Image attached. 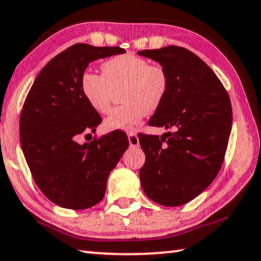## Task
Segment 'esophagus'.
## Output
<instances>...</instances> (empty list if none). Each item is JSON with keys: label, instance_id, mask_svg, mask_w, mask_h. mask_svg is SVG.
<instances>
[{"label": "esophagus", "instance_id": "esophagus-1", "mask_svg": "<svg viewBox=\"0 0 261 261\" xmlns=\"http://www.w3.org/2000/svg\"><path fill=\"white\" fill-rule=\"evenodd\" d=\"M128 141H129V147L130 148H136L140 146V141L138 135L135 133H129L128 134Z\"/></svg>", "mask_w": 261, "mask_h": 261}]
</instances>
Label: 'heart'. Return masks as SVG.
Listing matches in <instances>:
<instances>
[{
  "mask_svg": "<svg viewBox=\"0 0 261 261\" xmlns=\"http://www.w3.org/2000/svg\"><path fill=\"white\" fill-rule=\"evenodd\" d=\"M102 74L90 70L81 77V90L93 110L108 112L114 90H122L125 104L112 109L105 118L108 129L130 130L146 117L155 112L168 95V71L147 59L126 53L113 57L101 65Z\"/></svg>",
  "mask_w": 261,
  "mask_h": 261,
  "instance_id": "heart-1",
  "label": "heart"
}]
</instances>
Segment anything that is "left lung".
I'll use <instances>...</instances> for the list:
<instances>
[{"label": "left lung", "instance_id": "obj_1", "mask_svg": "<svg viewBox=\"0 0 261 261\" xmlns=\"http://www.w3.org/2000/svg\"><path fill=\"white\" fill-rule=\"evenodd\" d=\"M168 71V95L149 120L162 136L140 134L146 155L141 186L166 207L190 202L214 180L223 163L232 126L228 92L198 55L179 46L138 52Z\"/></svg>", "mask_w": 261, "mask_h": 261}]
</instances>
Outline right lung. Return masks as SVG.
I'll return each mask as SVG.
<instances>
[{
    "instance_id": "right-lung-1",
    "label": "right lung",
    "mask_w": 261,
    "mask_h": 261,
    "mask_svg": "<svg viewBox=\"0 0 261 261\" xmlns=\"http://www.w3.org/2000/svg\"><path fill=\"white\" fill-rule=\"evenodd\" d=\"M120 47L76 44L42 68L19 118L20 146L32 177L60 207L87 209L104 198L106 181L128 148L121 130L79 143L96 132L100 115L85 99L81 77L89 63L122 54Z\"/></svg>"
}]
</instances>
